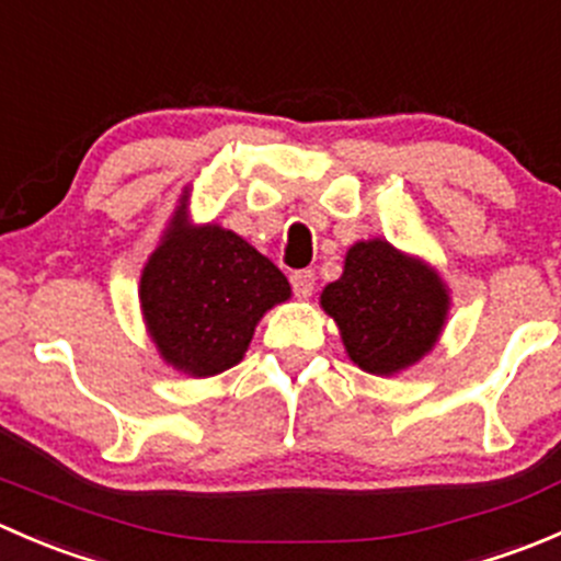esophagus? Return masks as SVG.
<instances>
[{
  "mask_svg": "<svg viewBox=\"0 0 561 561\" xmlns=\"http://www.w3.org/2000/svg\"><path fill=\"white\" fill-rule=\"evenodd\" d=\"M290 285H293V293H296L298 298H309L314 290V271H309V268L293 271Z\"/></svg>",
  "mask_w": 561,
  "mask_h": 561,
  "instance_id": "1",
  "label": "esophagus"
}]
</instances>
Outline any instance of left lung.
<instances>
[{
  "label": "left lung",
  "instance_id": "1",
  "mask_svg": "<svg viewBox=\"0 0 561 561\" xmlns=\"http://www.w3.org/2000/svg\"><path fill=\"white\" fill-rule=\"evenodd\" d=\"M320 304L360 369L393 375L434 347L448 293L432 268L375 239L350 249L342 279L322 290Z\"/></svg>",
  "mask_w": 561,
  "mask_h": 561
}]
</instances>
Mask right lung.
<instances>
[{
    "label": "right lung",
    "instance_id": "1",
    "mask_svg": "<svg viewBox=\"0 0 561 561\" xmlns=\"http://www.w3.org/2000/svg\"><path fill=\"white\" fill-rule=\"evenodd\" d=\"M290 298L285 274L241 236L184 211L140 276V307L162 358L192 377H211L244 358L257 320Z\"/></svg>",
    "mask_w": 561,
    "mask_h": 561
}]
</instances>
